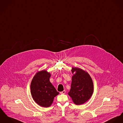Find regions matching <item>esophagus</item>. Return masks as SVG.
Listing matches in <instances>:
<instances>
[{"instance_id":"34e87169","label":"esophagus","mask_w":123,"mask_h":123,"mask_svg":"<svg viewBox=\"0 0 123 123\" xmlns=\"http://www.w3.org/2000/svg\"><path fill=\"white\" fill-rule=\"evenodd\" d=\"M65 92H66V91H65V90H63V91L61 92H60V93H61V94H65Z\"/></svg>"}]
</instances>
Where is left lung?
<instances>
[{
	"label": "left lung",
	"mask_w": 123,
	"mask_h": 123,
	"mask_svg": "<svg viewBox=\"0 0 123 123\" xmlns=\"http://www.w3.org/2000/svg\"><path fill=\"white\" fill-rule=\"evenodd\" d=\"M72 78L71 89L68 95L76 105H81L88 101L92 95L93 85L92 79L88 73L77 68H72L73 74Z\"/></svg>",
	"instance_id": "left-lung-1"
}]
</instances>
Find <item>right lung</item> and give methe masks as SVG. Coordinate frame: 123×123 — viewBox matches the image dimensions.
<instances>
[{
  "label": "right lung",
  "instance_id": "1",
  "mask_svg": "<svg viewBox=\"0 0 123 123\" xmlns=\"http://www.w3.org/2000/svg\"><path fill=\"white\" fill-rule=\"evenodd\" d=\"M50 74L45 70L39 71L35 75L31 85L34 100L43 107L50 106L55 97L59 93L50 82Z\"/></svg>",
  "mask_w": 123,
  "mask_h": 123
}]
</instances>
